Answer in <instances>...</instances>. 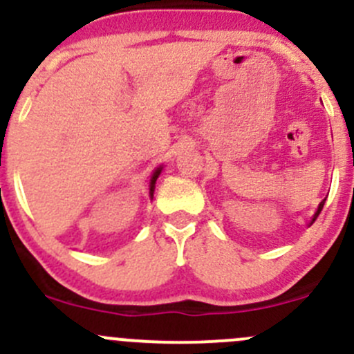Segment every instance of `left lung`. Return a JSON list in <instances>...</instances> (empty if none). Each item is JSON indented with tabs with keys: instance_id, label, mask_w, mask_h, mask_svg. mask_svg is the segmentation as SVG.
<instances>
[{
	"instance_id": "left-lung-1",
	"label": "left lung",
	"mask_w": 354,
	"mask_h": 354,
	"mask_svg": "<svg viewBox=\"0 0 354 354\" xmlns=\"http://www.w3.org/2000/svg\"><path fill=\"white\" fill-rule=\"evenodd\" d=\"M324 203H326V200H322V202H320V203H319V209H317V212H315V214H313V217H312V223H310V224H313V223H315V219H317V217H319L320 210H322Z\"/></svg>"
}]
</instances>
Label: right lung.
<instances>
[{"label": "right lung", "mask_w": 354, "mask_h": 354, "mask_svg": "<svg viewBox=\"0 0 354 354\" xmlns=\"http://www.w3.org/2000/svg\"><path fill=\"white\" fill-rule=\"evenodd\" d=\"M160 171H162V167H157V169L152 173V178H151V188H149V195H151V198L154 197V188H156V181L157 178H159Z\"/></svg>", "instance_id": "add662e5"}]
</instances>
